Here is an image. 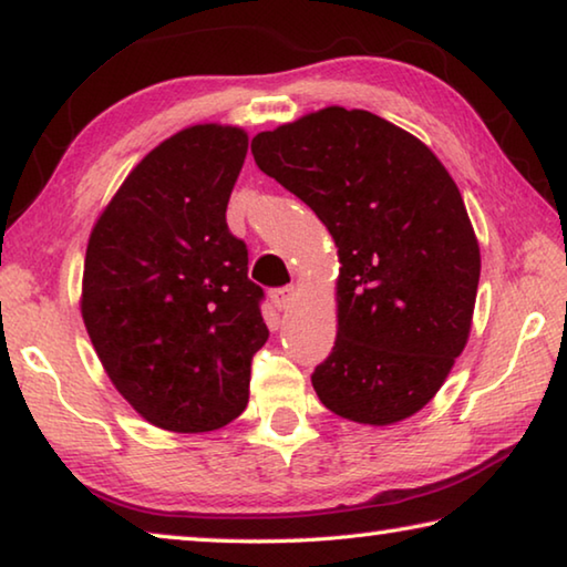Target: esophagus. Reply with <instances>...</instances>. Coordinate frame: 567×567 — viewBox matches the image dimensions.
<instances>
[{"label":"esophagus","instance_id":"1","mask_svg":"<svg viewBox=\"0 0 567 567\" xmlns=\"http://www.w3.org/2000/svg\"><path fill=\"white\" fill-rule=\"evenodd\" d=\"M272 302L277 310H290V307L295 305V297H297V290L295 287H280V290H272Z\"/></svg>","mask_w":567,"mask_h":567}]
</instances>
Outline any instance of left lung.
<instances>
[{
    "instance_id": "8db88e82",
    "label": "left lung",
    "mask_w": 567,
    "mask_h": 567,
    "mask_svg": "<svg viewBox=\"0 0 567 567\" xmlns=\"http://www.w3.org/2000/svg\"><path fill=\"white\" fill-rule=\"evenodd\" d=\"M262 173L334 238L337 339L312 386L337 416L389 426L436 396L468 342L481 250L458 185L426 143L327 106L252 138Z\"/></svg>"
}]
</instances>
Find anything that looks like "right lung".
I'll list each match as a JSON object with an SVG mask.
<instances>
[{
	"label": "right lung",
	"instance_id": "add662e5",
	"mask_svg": "<svg viewBox=\"0 0 567 567\" xmlns=\"http://www.w3.org/2000/svg\"><path fill=\"white\" fill-rule=\"evenodd\" d=\"M248 156L238 126L178 131L133 168L91 230L81 317L113 386L153 426L238 419L270 332L248 248L225 223Z\"/></svg>",
	"mask_w": 567,
	"mask_h": 567
}]
</instances>
